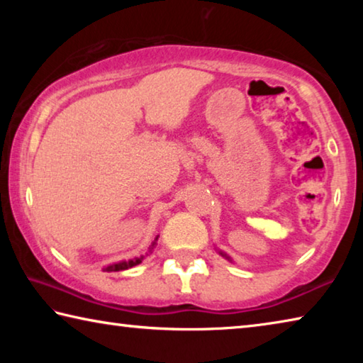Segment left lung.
Listing matches in <instances>:
<instances>
[{"label": "left lung", "instance_id": "left-lung-1", "mask_svg": "<svg viewBox=\"0 0 363 363\" xmlns=\"http://www.w3.org/2000/svg\"><path fill=\"white\" fill-rule=\"evenodd\" d=\"M219 253H220V255H223L224 257H227V259H230V257H229V256H227V255H224V253H223V251H219Z\"/></svg>", "mask_w": 363, "mask_h": 363}]
</instances>
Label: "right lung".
Here are the masks:
<instances>
[{"mask_svg":"<svg viewBox=\"0 0 363 363\" xmlns=\"http://www.w3.org/2000/svg\"><path fill=\"white\" fill-rule=\"evenodd\" d=\"M157 242H158V235L155 237V240H153L152 245L149 247V253H152L153 248L157 247ZM143 259H144V255H140V256H138V257H133V259L110 264V266H107L104 270H106V272H120V270H126V269H130V267H133V266H138V264L143 262Z\"/></svg>","mask_w":363,"mask_h":363,"instance_id":"obj_1","label":"right lung"}]
</instances>
